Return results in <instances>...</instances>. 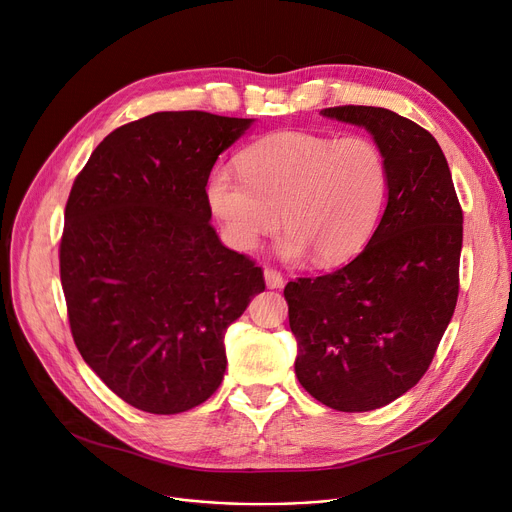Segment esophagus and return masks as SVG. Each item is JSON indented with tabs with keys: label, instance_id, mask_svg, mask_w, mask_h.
I'll list each match as a JSON object with an SVG mask.
<instances>
[{
	"label": "esophagus",
	"instance_id": "34e87169",
	"mask_svg": "<svg viewBox=\"0 0 512 512\" xmlns=\"http://www.w3.org/2000/svg\"><path fill=\"white\" fill-rule=\"evenodd\" d=\"M263 276H265V284L270 288H282L284 286V276L280 270H276V267L267 265L263 270Z\"/></svg>",
	"mask_w": 512,
	"mask_h": 512
}]
</instances>
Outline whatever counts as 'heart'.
<instances>
[{
	"instance_id": "b5f03b06",
	"label": "heart",
	"mask_w": 512,
	"mask_h": 512,
	"mask_svg": "<svg viewBox=\"0 0 512 512\" xmlns=\"http://www.w3.org/2000/svg\"><path fill=\"white\" fill-rule=\"evenodd\" d=\"M388 186L386 155L369 137L280 132L242 151L240 170L215 166L205 197L234 249H255L282 215V257L336 265L369 242Z\"/></svg>"
}]
</instances>
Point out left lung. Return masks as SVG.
Returning <instances> with one entry per match:
<instances>
[{
    "instance_id": "8db88e82",
    "label": "left lung",
    "mask_w": 512,
    "mask_h": 512,
    "mask_svg": "<svg viewBox=\"0 0 512 512\" xmlns=\"http://www.w3.org/2000/svg\"><path fill=\"white\" fill-rule=\"evenodd\" d=\"M321 114L367 128L388 161V205L367 247L340 270L288 282L294 371L321 405L380 409L432 365L459 299L463 209L425 128L371 105Z\"/></svg>"
}]
</instances>
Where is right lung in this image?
<instances>
[{"mask_svg":"<svg viewBox=\"0 0 512 512\" xmlns=\"http://www.w3.org/2000/svg\"><path fill=\"white\" fill-rule=\"evenodd\" d=\"M249 118L157 112L97 145L64 213L60 280L78 353L130 407L176 415L224 380V334L265 290L224 247L205 184Z\"/></svg>","mask_w":512,"mask_h":512,"instance_id":"right-lung-1","label":"right lung"}]
</instances>
